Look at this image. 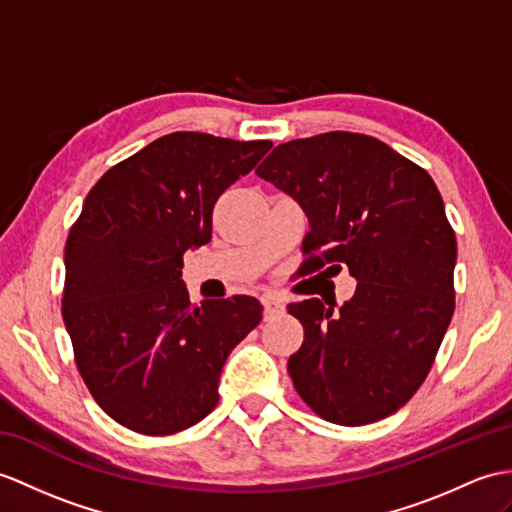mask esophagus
Segmentation results:
<instances>
[{
    "label": "esophagus",
    "instance_id": "34e87169",
    "mask_svg": "<svg viewBox=\"0 0 512 512\" xmlns=\"http://www.w3.org/2000/svg\"><path fill=\"white\" fill-rule=\"evenodd\" d=\"M261 305H264V318L266 320L283 314V310H285L283 301L279 299V296H275V294H264V296H261Z\"/></svg>",
    "mask_w": 512,
    "mask_h": 512
}]
</instances>
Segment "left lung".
Masks as SVG:
<instances>
[{
	"label": "left lung",
	"instance_id": "1",
	"mask_svg": "<svg viewBox=\"0 0 512 512\" xmlns=\"http://www.w3.org/2000/svg\"><path fill=\"white\" fill-rule=\"evenodd\" d=\"M255 172L310 218L303 275L344 266L358 279L340 314L320 299L288 305L305 331L288 360L296 392L338 425L397 412L430 373L456 305V233L432 176L347 130L285 141Z\"/></svg>",
	"mask_w": 512,
	"mask_h": 512
}]
</instances>
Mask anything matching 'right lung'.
I'll return each mask as SVG.
<instances>
[{
    "label": "right lung",
    "instance_id": "right-lung-1",
    "mask_svg": "<svg viewBox=\"0 0 512 512\" xmlns=\"http://www.w3.org/2000/svg\"><path fill=\"white\" fill-rule=\"evenodd\" d=\"M272 141L163 135L104 172L65 244L63 320L80 377L113 421L170 436L216 408L229 353L261 320L253 296L189 303L187 248Z\"/></svg>",
    "mask_w": 512,
    "mask_h": 512
}]
</instances>
